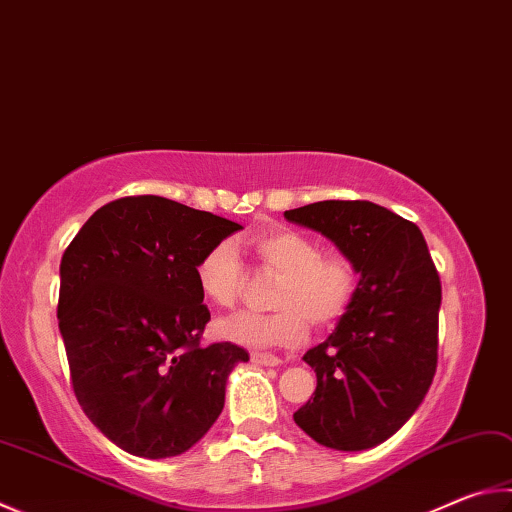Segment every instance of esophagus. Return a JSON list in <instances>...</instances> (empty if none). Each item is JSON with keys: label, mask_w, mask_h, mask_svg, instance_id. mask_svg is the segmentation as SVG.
Masks as SVG:
<instances>
[{"label": "esophagus", "mask_w": 512, "mask_h": 512, "mask_svg": "<svg viewBox=\"0 0 512 512\" xmlns=\"http://www.w3.org/2000/svg\"><path fill=\"white\" fill-rule=\"evenodd\" d=\"M250 360L255 362V365H262V367H277L280 365V358L273 356V353H264V351H253L250 353Z\"/></svg>", "instance_id": "esophagus-1"}]
</instances>
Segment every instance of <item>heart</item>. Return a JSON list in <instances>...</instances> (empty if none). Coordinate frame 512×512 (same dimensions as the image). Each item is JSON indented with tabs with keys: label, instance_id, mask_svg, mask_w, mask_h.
Wrapping results in <instances>:
<instances>
[{
	"label": "heart",
	"instance_id": "obj_1",
	"mask_svg": "<svg viewBox=\"0 0 512 512\" xmlns=\"http://www.w3.org/2000/svg\"><path fill=\"white\" fill-rule=\"evenodd\" d=\"M248 246L266 271L280 275L273 291L275 311L237 313L221 320V338L250 349L291 347L306 338L311 322L327 329L345 318L358 288V273L347 255H324L318 241L291 228L257 232ZM194 280L212 306H235L246 282L235 244L219 241L210 246L194 266Z\"/></svg>",
	"mask_w": 512,
	"mask_h": 512
}]
</instances>
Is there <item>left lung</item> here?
I'll return each mask as SVG.
<instances>
[{
  "instance_id": "1",
  "label": "left lung",
  "mask_w": 512,
  "mask_h": 512,
  "mask_svg": "<svg viewBox=\"0 0 512 512\" xmlns=\"http://www.w3.org/2000/svg\"><path fill=\"white\" fill-rule=\"evenodd\" d=\"M284 217L331 239L360 275L336 331L304 353L318 387L293 418L324 448H374L410 421L432 385L439 273L423 232L371 201H318Z\"/></svg>"
}]
</instances>
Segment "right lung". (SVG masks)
<instances>
[{"instance_id": "add662e5", "label": "right lung", "mask_w": 512, "mask_h": 512, "mask_svg": "<svg viewBox=\"0 0 512 512\" xmlns=\"http://www.w3.org/2000/svg\"><path fill=\"white\" fill-rule=\"evenodd\" d=\"M239 224L172 199L96 210L64 250L58 322L73 392L98 430L134 457L190 450L217 421L232 342L201 347L210 320L194 266Z\"/></svg>"}]
</instances>
